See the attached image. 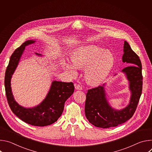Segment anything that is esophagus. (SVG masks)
Here are the masks:
<instances>
[{"label": "esophagus", "instance_id": "1", "mask_svg": "<svg viewBox=\"0 0 152 152\" xmlns=\"http://www.w3.org/2000/svg\"><path fill=\"white\" fill-rule=\"evenodd\" d=\"M75 89L77 90H82V86L79 84H75Z\"/></svg>", "mask_w": 152, "mask_h": 152}]
</instances>
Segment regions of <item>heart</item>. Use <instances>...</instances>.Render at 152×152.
<instances>
[{
  "label": "heart",
  "mask_w": 152,
  "mask_h": 152,
  "mask_svg": "<svg viewBox=\"0 0 152 152\" xmlns=\"http://www.w3.org/2000/svg\"><path fill=\"white\" fill-rule=\"evenodd\" d=\"M73 64L63 61V65L72 75L77 74L76 68L85 70V77L93 85L103 82L111 73L114 64V55L110 51L95 45L82 46L73 53L71 57Z\"/></svg>",
  "instance_id": "1"
}]
</instances>
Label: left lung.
Here are the masks:
<instances>
[{
  "label": "left lung",
  "instance_id": "8db88e82",
  "mask_svg": "<svg viewBox=\"0 0 152 152\" xmlns=\"http://www.w3.org/2000/svg\"><path fill=\"white\" fill-rule=\"evenodd\" d=\"M123 49L122 61L131 65L121 71L129 80V88L131 92L130 102L123 109L117 110L110 106L106 99L104 84L88 90L86 95L85 116L90 123L96 127L109 128L117 126L129 120L136 111L142 93V65L139 56L126 41Z\"/></svg>",
  "mask_w": 152,
  "mask_h": 152
}]
</instances>
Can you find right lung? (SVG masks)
<instances>
[{"instance_id": "1", "label": "right lung", "mask_w": 152, "mask_h": 152, "mask_svg": "<svg viewBox=\"0 0 152 152\" xmlns=\"http://www.w3.org/2000/svg\"><path fill=\"white\" fill-rule=\"evenodd\" d=\"M35 42L28 40L16 49L12 54L5 75V87L7 99L12 113L24 122L35 126H46L54 123L61 115L66 101L75 90L72 82L54 80L46 98L38 106L26 108L18 104L15 100L11 87V79L25 47ZM38 56L41 55L35 53Z\"/></svg>"}]
</instances>
